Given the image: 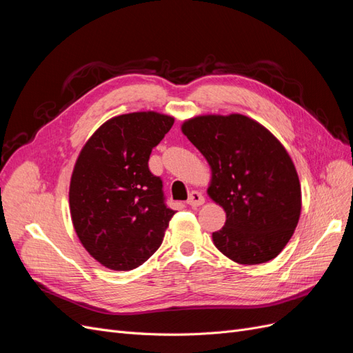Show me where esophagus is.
Instances as JSON below:
<instances>
[{"mask_svg": "<svg viewBox=\"0 0 353 353\" xmlns=\"http://www.w3.org/2000/svg\"><path fill=\"white\" fill-rule=\"evenodd\" d=\"M187 203L191 208H199V206L203 205V203H205V197H203L201 193H199V191H191Z\"/></svg>", "mask_w": 353, "mask_h": 353, "instance_id": "1", "label": "esophagus"}]
</instances>
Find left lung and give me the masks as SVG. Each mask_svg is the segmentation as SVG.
Returning <instances> with one entry per match:
<instances>
[{"label":"left lung","mask_w":353,"mask_h":353,"mask_svg":"<svg viewBox=\"0 0 353 353\" xmlns=\"http://www.w3.org/2000/svg\"><path fill=\"white\" fill-rule=\"evenodd\" d=\"M181 130L208 160V194L227 213L225 225L212 234L213 244L241 265L274 259L292 239L302 209L301 183L283 144L239 113L196 116Z\"/></svg>","instance_id":"1"}]
</instances>
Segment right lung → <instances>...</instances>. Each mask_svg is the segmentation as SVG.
Wrapping results in <instances>:
<instances>
[{
  "instance_id": "obj_1",
  "label": "right lung",
  "mask_w": 353,
  "mask_h": 353,
  "mask_svg": "<svg viewBox=\"0 0 353 353\" xmlns=\"http://www.w3.org/2000/svg\"><path fill=\"white\" fill-rule=\"evenodd\" d=\"M174 121L156 112L121 114L82 147L70 179V216L85 250L105 268L134 270L163 241L175 210L148 159Z\"/></svg>"
}]
</instances>
